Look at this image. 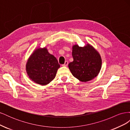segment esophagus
Wrapping results in <instances>:
<instances>
[{
	"label": "esophagus",
	"instance_id": "1",
	"mask_svg": "<svg viewBox=\"0 0 130 130\" xmlns=\"http://www.w3.org/2000/svg\"><path fill=\"white\" fill-rule=\"evenodd\" d=\"M68 61H65L64 64H62V66H64V67H67V66H68Z\"/></svg>",
	"mask_w": 130,
	"mask_h": 130
}]
</instances>
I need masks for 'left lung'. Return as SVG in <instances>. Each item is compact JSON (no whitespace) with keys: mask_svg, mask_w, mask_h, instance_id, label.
Instances as JSON below:
<instances>
[{"mask_svg":"<svg viewBox=\"0 0 130 130\" xmlns=\"http://www.w3.org/2000/svg\"><path fill=\"white\" fill-rule=\"evenodd\" d=\"M74 61L68 64L73 75L82 82H87L95 77L101 68L99 54L89 44L84 47L73 46Z\"/></svg>","mask_w":130,"mask_h":130,"instance_id":"obj_1","label":"left lung"}]
</instances>
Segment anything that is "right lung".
Wrapping results in <instances>:
<instances>
[{
    "mask_svg": "<svg viewBox=\"0 0 130 130\" xmlns=\"http://www.w3.org/2000/svg\"><path fill=\"white\" fill-rule=\"evenodd\" d=\"M56 58L46 48L38 49L31 55L26 69L31 80L41 85H45L54 79L60 68Z\"/></svg>",
    "mask_w": 130,
    "mask_h": 130,
    "instance_id": "1",
    "label": "right lung"
}]
</instances>
